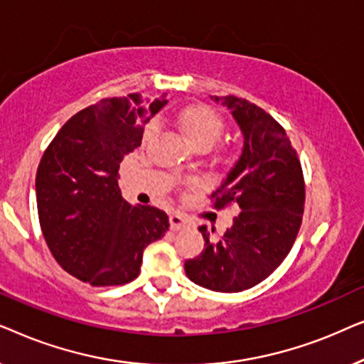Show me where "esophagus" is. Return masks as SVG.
<instances>
[{
  "label": "esophagus",
  "instance_id": "34e87169",
  "mask_svg": "<svg viewBox=\"0 0 364 364\" xmlns=\"http://www.w3.org/2000/svg\"><path fill=\"white\" fill-rule=\"evenodd\" d=\"M168 223H171V230H173V232L182 230V228L191 225L188 218L183 217L182 213H171V215H168Z\"/></svg>",
  "mask_w": 364,
  "mask_h": 364
}]
</instances>
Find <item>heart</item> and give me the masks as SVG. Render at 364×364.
I'll use <instances>...</instances> for the list:
<instances>
[{
    "mask_svg": "<svg viewBox=\"0 0 364 364\" xmlns=\"http://www.w3.org/2000/svg\"><path fill=\"white\" fill-rule=\"evenodd\" d=\"M177 126L196 149H210L223 131V122L218 114L203 104H192V106L183 107L177 114ZM151 134L152 126H149L144 132V141H147Z\"/></svg>",
    "mask_w": 364,
    "mask_h": 364,
    "instance_id": "heart-1",
    "label": "heart"
}]
</instances>
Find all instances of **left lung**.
<instances>
[{
	"mask_svg": "<svg viewBox=\"0 0 364 364\" xmlns=\"http://www.w3.org/2000/svg\"><path fill=\"white\" fill-rule=\"evenodd\" d=\"M210 99L230 111L243 136L240 157L212 193L213 207L235 202L242 212L217 240L205 225L198 227L203 252L183 267L197 285L235 293L265 280L291 250L301 225L305 182L296 151L270 114L247 99Z\"/></svg>",
	"mask_w": 364,
	"mask_h": 364,
	"instance_id": "1",
	"label": "left lung"
}]
</instances>
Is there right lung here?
<instances>
[{"instance_id":"1","label":"right lung","mask_w":364,"mask_h":364,"mask_svg":"<svg viewBox=\"0 0 364 364\" xmlns=\"http://www.w3.org/2000/svg\"><path fill=\"white\" fill-rule=\"evenodd\" d=\"M167 104L166 94L102 99L59 129L39 162L36 202L49 250L69 275L92 287L139 277L149 243L168 230V217L121 196L124 156L142 142L144 126Z\"/></svg>"}]
</instances>
